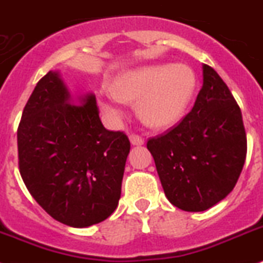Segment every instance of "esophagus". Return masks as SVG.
<instances>
[{"label":"esophagus","mask_w":263,"mask_h":263,"mask_svg":"<svg viewBox=\"0 0 263 263\" xmlns=\"http://www.w3.org/2000/svg\"><path fill=\"white\" fill-rule=\"evenodd\" d=\"M130 142L133 143V145H143L145 140L141 136H138V134H130Z\"/></svg>","instance_id":"esophagus-1"}]
</instances>
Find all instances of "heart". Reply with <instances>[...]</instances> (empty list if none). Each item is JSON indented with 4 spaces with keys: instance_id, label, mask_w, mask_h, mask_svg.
<instances>
[{
    "instance_id": "1",
    "label": "heart",
    "mask_w": 263,
    "mask_h": 263,
    "mask_svg": "<svg viewBox=\"0 0 263 263\" xmlns=\"http://www.w3.org/2000/svg\"><path fill=\"white\" fill-rule=\"evenodd\" d=\"M111 93L100 106L110 117H121L120 102H137L138 113L153 127H170L182 120L196 90V76L187 65L154 64L121 73Z\"/></svg>"
}]
</instances>
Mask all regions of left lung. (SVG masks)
Returning a JSON list of instances; mask_svg holds the SVG:
<instances>
[{
  "label": "left lung",
  "mask_w": 263,
  "mask_h": 263,
  "mask_svg": "<svg viewBox=\"0 0 263 263\" xmlns=\"http://www.w3.org/2000/svg\"><path fill=\"white\" fill-rule=\"evenodd\" d=\"M163 192L185 212H203L234 189L248 140L241 109L228 85L209 65L194 106L166 133L146 143Z\"/></svg>",
  "instance_id": "1"
}]
</instances>
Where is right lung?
Here are the masks:
<instances>
[{"label":"right lung","instance_id":"add662e5","mask_svg":"<svg viewBox=\"0 0 263 263\" xmlns=\"http://www.w3.org/2000/svg\"><path fill=\"white\" fill-rule=\"evenodd\" d=\"M18 169L31 197L55 221L87 228L113 214L130 141L105 129L93 94L70 98L49 71L22 111Z\"/></svg>","mask_w":263,"mask_h":263}]
</instances>
